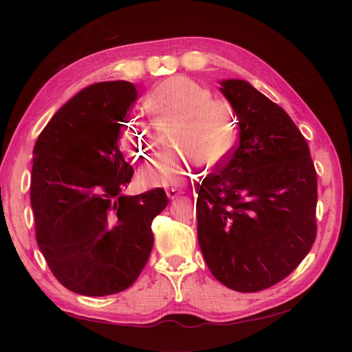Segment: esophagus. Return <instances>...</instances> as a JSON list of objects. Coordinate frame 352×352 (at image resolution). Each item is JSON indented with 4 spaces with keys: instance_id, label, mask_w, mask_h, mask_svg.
<instances>
[{
    "instance_id": "esophagus-1",
    "label": "esophagus",
    "mask_w": 352,
    "mask_h": 352,
    "mask_svg": "<svg viewBox=\"0 0 352 352\" xmlns=\"http://www.w3.org/2000/svg\"><path fill=\"white\" fill-rule=\"evenodd\" d=\"M166 194H167V198H168V199H175V198H177L180 194H182V190L175 189V188H168V189L166 190Z\"/></svg>"
}]
</instances>
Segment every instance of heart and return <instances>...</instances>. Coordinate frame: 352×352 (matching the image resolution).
<instances>
[{
    "label": "heart",
    "mask_w": 352,
    "mask_h": 352,
    "mask_svg": "<svg viewBox=\"0 0 352 352\" xmlns=\"http://www.w3.org/2000/svg\"><path fill=\"white\" fill-rule=\"evenodd\" d=\"M145 105L154 116H175L170 140L177 144L157 153L140 170L142 185L168 188L184 185L197 157L207 166L225 162L238 140V119L229 104L211 100V92L186 76H172L157 83L145 97ZM133 129L127 140L136 153L146 150V129L138 117L131 119Z\"/></svg>",
    "instance_id": "1"
}]
</instances>
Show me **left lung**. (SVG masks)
I'll list each match as a JSON object with an SVG mask.
<instances>
[{
  "label": "left lung",
  "mask_w": 352,
  "mask_h": 352,
  "mask_svg": "<svg viewBox=\"0 0 352 352\" xmlns=\"http://www.w3.org/2000/svg\"><path fill=\"white\" fill-rule=\"evenodd\" d=\"M239 141L197 189L198 242L214 278L258 292L291 274L316 239L317 176L287 113L242 79L220 80Z\"/></svg>",
  "instance_id": "8db88e82"
}]
</instances>
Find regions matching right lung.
Instances as JSON below:
<instances>
[{
  "label": "right lung",
  "mask_w": 352,
  "mask_h": 352,
  "mask_svg": "<svg viewBox=\"0 0 352 352\" xmlns=\"http://www.w3.org/2000/svg\"><path fill=\"white\" fill-rule=\"evenodd\" d=\"M138 98L126 80L89 85L52 116L34 148L30 204L36 242L67 289L105 296L127 289L150 257L164 189L123 195L133 167L120 131Z\"/></svg>",
  "instance_id": "obj_1"
}]
</instances>
